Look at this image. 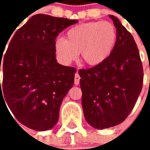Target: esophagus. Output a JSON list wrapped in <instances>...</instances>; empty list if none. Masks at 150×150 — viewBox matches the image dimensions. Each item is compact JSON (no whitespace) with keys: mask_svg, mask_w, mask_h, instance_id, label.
Wrapping results in <instances>:
<instances>
[{"mask_svg":"<svg viewBox=\"0 0 150 150\" xmlns=\"http://www.w3.org/2000/svg\"><path fill=\"white\" fill-rule=\"evenodd\" d=\"M79 80H80V76L79 75L78 73L76 72L75 75V84L79 85Z\"/></svg>","mask_w":150,"mask_h":150,"instance_id":"obj_1","label":"esophagus"}]
</instances>
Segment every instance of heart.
Here are the masks:
<instances>
[{
	"instance_id": "heart-1",
	"label": "heart",
	"mask_w": 150,
	"mask_h": 150,
	"mask_svg": "<svg viewBox=\"0 0 150 150\" xmlns=\"http://www.w3.org/2000/svg\"><path fill=\"white\" fill-rule=\"evenodd\" d=\"M116 27L109 21H91L70 29L65 39L59 38L54 50L63 64H69L80 53L85 64L91 67L100 65L112 53L116 46Z\"/></svg>"
}]
</instances>
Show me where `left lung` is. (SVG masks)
Masks as SVG:
<instances>
[{"mask_svg": "<svg viewBox=\"0 0 150 150\" xmlns=\"http://www.w3.org/2000/svg\"><path fill=\"white\" fill-rule=\"evenodd\" d=\"M117 34L112 53L91 68L80 69L82 106L85 119L96 129L122 123L135 106L143 85V67L132 34L109 15Z\"/></svg>", "mask_w": 150, "mask_h": 150, "instance_id": "obj_1", "label": "left lung"}]
</instances>
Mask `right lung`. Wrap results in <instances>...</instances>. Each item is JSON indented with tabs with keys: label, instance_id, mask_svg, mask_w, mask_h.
<instances>
[{
	"label": "right lung",
	"instance_id": "obj_1",
	"mask_svg": "<svg viewBox=\"0 0 150 150\" xmlns=\"http://www.w3.org/2000/svg\"><path fill=\"white\" fill-rule=\"evenodd\" d=\"M77 22L34 15L15 32L5 56H0V96L16 119L30 129L46 131L59 120L62 99L74 84L76 69L57 62L54 43L60 32Z\"/></svg>",
	"mask_w": 150,
	"mask_h": 150
}]
</instances>
